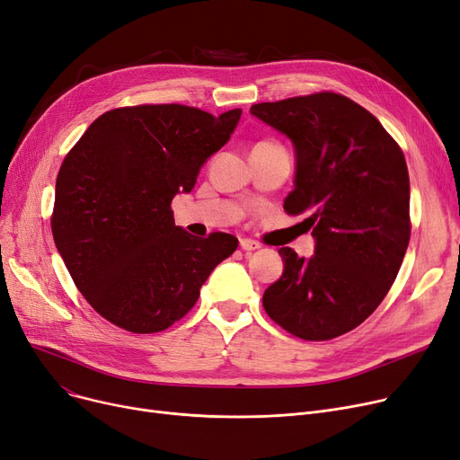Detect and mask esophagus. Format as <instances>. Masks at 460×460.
<instances>
[{
    "instance_id": "esophagus-1",
    "label": "esophagus",
    "mask_w": 460,
    "mask_h": 460,
    "mask_svg": "<svg viewBox=\"0 0 460 460\" xmlns=\"http://www.w3.org/2000/svg\"><path fill=\"white\" fill-rule=\"evenodd\" d=\"M241 248L244 252H255V250L261 248V244H259L257 241H252V238H241Z\"/></svg>"
}]
</instances>
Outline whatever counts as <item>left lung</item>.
<instances>
[{
  "instance_id": "1",
  "label": "left lung",
  "mask_w": 460,
  "mask_h": 460,
  "mask_svg": "<svg viewBox=\"0 0 460 460\" xmlns=\"http://www.w3.org/2000/svg\"><path fill=\"white\" fill-rule=\"evenodd\" d=\"M250 112L295 150L288 214H303L310 257L279 248L284 272L263 293L274 322L303 341H331L379 306L410 243V176L402 150L367 109L322 92Z\"/></svg>"
}]
</instances>
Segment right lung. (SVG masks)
<instances>
[{
  "instance_id": "add662e5",
  "label": "right lung",
  "mask_w": 460,
  "mask_h": 460,
  "mask_svg": "<svg viewBox=\"0 0 460 460\" xmlns=\"http://www.w3.org/2000/svg\"><path fill=\"white\" fill-rule=\"evenodd\" d=\"M184 105L99 116L56 178L52 234L75 286L111 323L159 332L184 317L238 241L174 226L171 201L190 193L207 159L241 119Z\"/></svg>"
}]
</instances>
